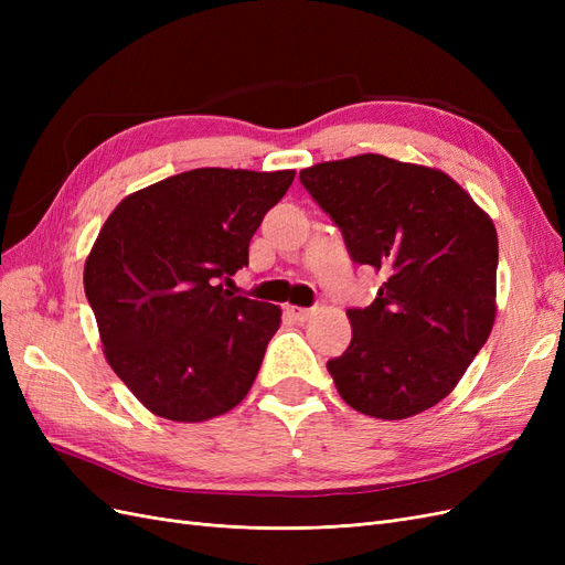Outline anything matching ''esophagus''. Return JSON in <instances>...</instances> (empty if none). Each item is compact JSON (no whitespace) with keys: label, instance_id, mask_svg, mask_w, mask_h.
<instances>
[{"label":"esophagus","instance_id":"esophagus-1","mask_svg":"<svg viewBox=\"0 0 565 565\" xmlns=\"http://www.w3.org/2000/svg\"><path fill=\"white\" fill-rule=\"evenodd\" d=\"M285 311H287V316L292 318L295 322H306V320L311 318V313H313L311 309H301V306H287Z\"/></svg>","mask_w":565,"mask_h":565}]
</instances>
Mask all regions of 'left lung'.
Listing matches in <instances>:
<instances>
[{"label":"left lung","instance_id":"8db88e82","mask_svg":"<svg viewBox=\"0 0 565 565\" xmlns=\"http://www.w3.org/2000/svg\"><path fill=\"white\" fill-rule=\"evenodd\" d=\"M306 191L355 264L386 276L349 309V349L328 361L339 396L377 419H405L457 386L494 322L498 231L446 172L384 156L301 169Z\"/></svg>","mask_w":565,"mask_h":565}]
</instances>
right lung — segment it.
Segmentation results:
<instances>
[{
    "instance_id": "1",
    "label": "right lung",
    "mask_w": 565,
    "mask_h": 565,
    "mask_svg": "<svg viewBox=\"0 0 565 565\" xmlns=\"http://www.w3.org/2000/svg\"><path fill=\"white\" fill-rule=\"evenodd\" d=\"M295 172L202 167L127 195L84 264L106 361L152 415L204 422L252 388L280 309L221 280Z\"/></svg>"
}]
</instances>
